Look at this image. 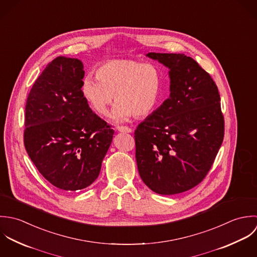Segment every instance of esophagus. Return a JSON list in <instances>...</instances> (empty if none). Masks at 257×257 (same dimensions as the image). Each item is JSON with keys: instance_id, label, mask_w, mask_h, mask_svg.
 <instances>
[{"instance_id": "34e87169", "label": "esophagus", "mask_w": 257, "mask_h": 257, "mask_svg": "<svg viewBox=\"0 0 257 257\" xmlns=\"http://www.w3.org/2000/svg\"><path fill=\"white\" fill-rule=\"evenodd\" d=\"M117 130L119 132H125V133H131L132 132V129L127 127V126H118Z\"/></svg>"}]
</instances>
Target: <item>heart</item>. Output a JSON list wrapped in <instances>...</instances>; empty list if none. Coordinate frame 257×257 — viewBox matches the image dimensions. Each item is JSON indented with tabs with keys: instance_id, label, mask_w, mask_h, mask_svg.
Returning <instances> with one entry per match:
<instances>
[{
	"instance_id": "1",
	"label": "heart",
	"mask_w": 257,
	"mask_h": 257,
	"mask_svg": "<svg viewBox=\"0 0 257 257\" xmlns=\"http://www.w3.org/2000/svg\"><path fill=\"white\" fill-rule=\"evenodd\" d=\"M163 72L155 63L131 58L111 59L96 69V77L86 75L82 79L81 92L94 112L106 115L113 102L116 121H124L135 115L145 118L151 115L161 98Z\"/></svg>"
}]
</instances>
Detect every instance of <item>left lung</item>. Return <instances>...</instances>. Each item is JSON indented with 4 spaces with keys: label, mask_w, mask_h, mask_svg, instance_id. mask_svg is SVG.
Returning <instances> with one entry per match:
<instances>
[{
    "label": "left lung",
    "mask_w": 257,
    "mask_h": 257,
    "mask_svg": "<svg viewBox=\"0 0 257 257\" xmlns=\"http://www.w3.org/2000/svg\"><path fill=\"white\" fill-rule=\"evenodd\" d=\"M170 71V97L135 130L136 161L145 185L175 195L199 185L224 136L218 89L199 63L184 53L149 52Z\"/></svg>",
    "instance_id": "8db88e82"
}]
</instances>
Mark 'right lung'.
Returning a JSON list of instances; mask_svg holds the SVG:
<instances>
[{
    "label": "right lung",
    "mask_w": 257,
    "mask_h": 257,
    "mask_svg": "<svg viewBox=\"0 0 257 257\" xmlns=\"http://www.w3.org/2000/svg\"><path fill=\"white\" fill-rule=\"evenodd\" d=\"M83 77L79 59L58 56L36 80L26 103L27 153L46 180L68 192L97 179L114 134L84 99Z\"/></svg>",
    "instance_id": "1"
}]
</instances>
